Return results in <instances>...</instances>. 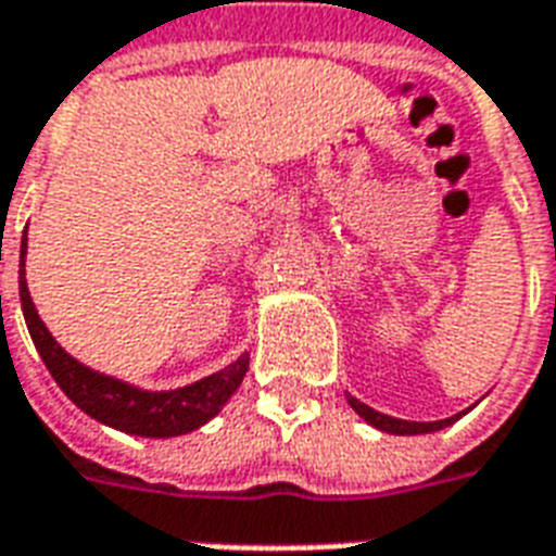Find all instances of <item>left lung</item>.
<instances>
[{
	"instance_id": "1",
	"label": "left lung",
	"mask_w": 556,
	"mask_h": 556,
	"mask_svg": "<svg viewBox=\"0 0 556 556\" xmlns=\"http://www.w3.org/2000/svg\"><path fill=\"white\" fill-rule=\"evenodd\" d=\"M346 401L366 424H371V427L380 432H392V435H424V432L444 430V427H450V424L458 421V418L467 413L465 409V413L450 415V418H441V421H404V418H392V415H383V413H378V409H371V406H366L364 401L352 397L349 392H346Z\"/></svg>"
}]
</instances>
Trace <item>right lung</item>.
<instances>
[{
  "mask_svg": "<svg viewBox=\"0 0 556 556\" xmlns=\"http://www.w3.org/2000/svg\"><path fill=\"white\" fill-rule=\"evenodd\" d=\"M25 253H28V236H22L20 251V300L30 340H34L42 364L51 371V378L56 380V387L94 421L129 432V435H143V439H173V435H185V432L199 430L201 424H207L239 389L244 371H248V361H251L248 355H239L233 364L216 375H207L187 387L167 389V392L138 389L126 380H117L80 364L51 338L46 323L39 320L37 305L30 300L28 282H25Z\"/></svg>",
  "mask_w": 556,
  "mask_h": 556,
  "instance_id": "right-lung-1",
  "label": "right lung"
}]
</instances>
